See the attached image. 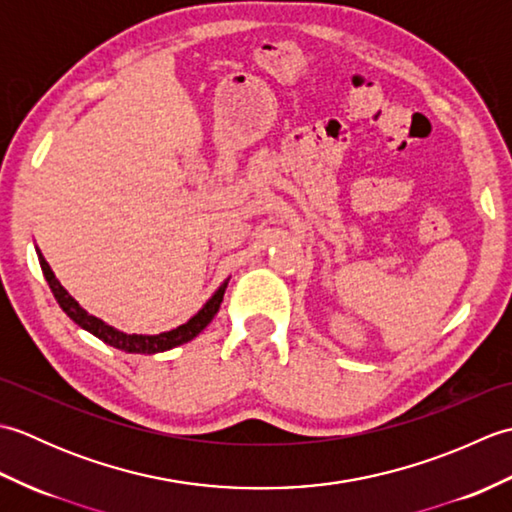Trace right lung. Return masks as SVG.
<instances>
[{"instance_id":"1","label":"right lung","mask_w":512,"mask_h":512,"mask_svg":"<svg viewBox=\"0 0 512 512\" xmlns=\"http://www.w3.org/2000/svg\"><path fill=\"white\" fill-rule=\"evenodd\" d=\"M37 255H39V264H41V270H43V277H46L48 286L52 290L54 299H57V303L61 306V310L68 314V317L79 325V328L88 330L90 334H94L96 339H101L103 343L116 347V350L121 352H129V354H156V352H167L171 350V347H178L182 343H189L191 339H195L206 325H209L213 321V317L217 314V310H220V303L224 299V292H226V284L228 281H224V284L215 290V295L204 303V308L195 314V317H191L187 323L178 325L176 330H169V332H160V334H125L121 330L112 328V325H107L105 321L92 317V314L85 312L79 303H76L70 295L68 290H65L59 279L54 277L52 268L48 266L46 259H43L41 250L37 248Z\"/></svg>"}]
</instances>
